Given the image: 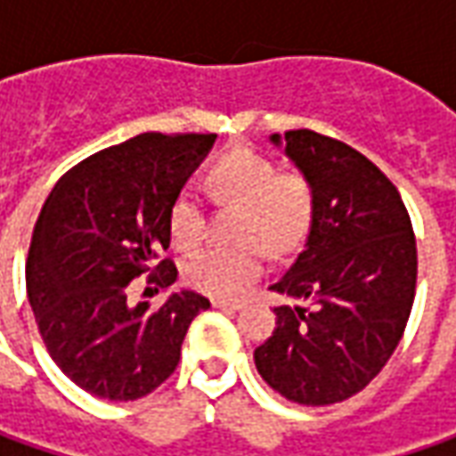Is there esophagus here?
I'll list each match as a JSON object with an SVG mask.
<instances>
[{
  "mask_svg": "<svg viewBox=\"0 0 456 456\" xmlns=\"http://www.w3.org/2000/svg\"><path fill=\"white\" fill-rule=\"evenodd\" d=\"M213 306H216V309H223V312H236V309H240V302H231V299H213Z\"/></svg>",
  "mask_w": 456,
  "mask_h": 456,
  "instance_id": "obj_1",
  "label": "esophagus"
}]
</instances>
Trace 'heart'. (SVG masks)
<instances>
[{"instance_id":"heart-1","label":"heart","mask_w":456,"mask_h":456,"mask_svg":"<svg viewBox=\"0 0 456 456\" xmlns=\"http://www.w3.org/2000/svg\"><path fill=\"white\" fill-rule=\"evenodd\" d=\"M205 184L220 205L238 208L233 236L240 240L228 248H202L184 264V279L198 291L236 299L266 269L264 240L273 251H287L306 236L314 218V184L299 169L276 172L273 159L231 147L205 169ZM169 236L177 248H195L205 238V208L192 190H180L167 210Z\"/></svg>"}]
</instances>
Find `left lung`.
Segmentation results:
<instances>
[{
	"mask_svg": "<svg viewBox=\"0 0 456 456\" xmlns=\"http://www.w3.org/2000/svg\"><path fill=\"white\" fill-rule=\"evenodd\" d=\"M272 142L314 184L305 251L272 291L276 330L254 350L276 394L330 406L362 391L394 355L416 294V238L395 184L368 157L309 129Z\"/></svg>",
	"mask_w": 456,
	"mask_h": 456,
	"instance_id": "obj_1",
	"label": "left lung"
}]
</instances>
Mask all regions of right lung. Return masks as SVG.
I'll return each mask as SVG.
<instances>
[{
	"mask_svg": "<svg viewBox=\"0 0 456 456\" xmlns=\"http://www.w3.org/2000/svg\"><path fill=\"white\" fill-rule=\"evenodd\" d=\"M213 142L216 134H139L68 169L45 200L27 254V299L50 358L91 395L151 394L175 373L190 322L210 306L187 289L159 306L134 305L129 284L144 273L157 289L177 281L175 261L159 258L169 248L167 210Z\"/></svg>",
	"mask_w": 456,
	"mask_h": 456,
	"instance_id": "add662e5",
	"label": "right lung"
}]
</instances>
